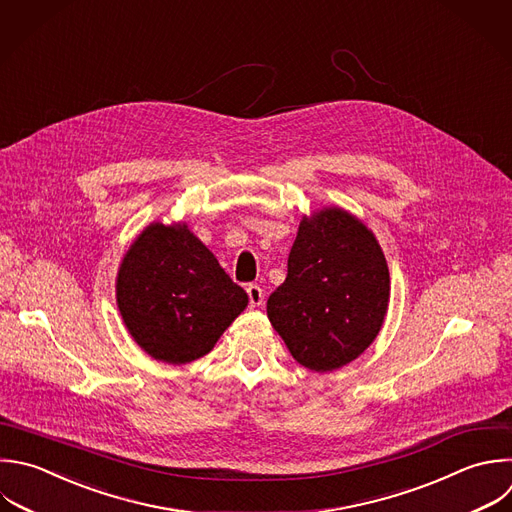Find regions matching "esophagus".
Listing matches in <instances>:
<instances>
[{"label":"esophagus","instance_id":"34e87169","mask_svg":"<svg viewBox=\"0 0 512 512\" xmlns=\"http://www.w3.org/2000/svg\"><path fill=\"white\" fill-rule=\"evenodd\" d=\"M246 292H248V298H250V306H252V308L262 306V302H264V290H262L258 284H250V286L246 288Z\"/></svg>","mask_w":512,"mask_h":512}]
</instances>
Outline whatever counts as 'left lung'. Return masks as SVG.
I'll use <instances>...</instances> for the list:
<instances>
[{
    "label": "left lung",
    "instance_id": "left-lung-1",
    "mask_svg": "<svg viewBox=\"0 0 512 512\" xmlns=\"http://www.w3.org/2000/svg\"><path fill=\"white\" fill-rule=\"evenodd\" d=\"M390 302V274L374 232L338 206L302 216L286 280L266 312L304 368L332 372L378 336Z\"/></svg>",
    "mask_w": 512,
    "mask_h": 512
}]
</instances>
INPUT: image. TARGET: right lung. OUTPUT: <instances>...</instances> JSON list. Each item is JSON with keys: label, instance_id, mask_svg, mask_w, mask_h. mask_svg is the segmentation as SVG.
<instances>
[{"label": "right lung", "instance_id": "1", "mask_svg": "<svg viewBox=\"0 0 512 512\" xmlns=\"http://www.w3.org/2000/svg\"><path fill=\"white\" fill-rule=\"evenodd\" d=\"M116 302L146 354L188 364L214 348L248 306V294L186 222H152L124 254Z\"/></svg>", "mask_w": 512, "mask_h": 512}]
</instances>
